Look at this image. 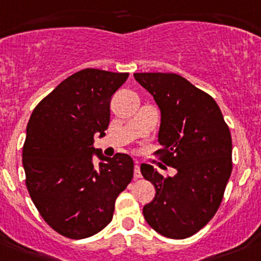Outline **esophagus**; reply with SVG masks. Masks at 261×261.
I'll use <instances>...</instances> for the list:
<instances>
[{
  "instance_id": "34e87169",
  "label": "esophagus",
  "mask_w": 261,
  "mask_h": 261,
  "mask_svg": "<svg viewBox=\"0 0 261 261\" xmlns=\"http://www.w3.org/2000/svg\"><path fill=\"white\" fill-rule=\"evenodd\" d=\"M142 177V174H141V169H140V165L138 164H136L135 165V178L136 179H138V178Z\"/></svg>"
}]
</instances>
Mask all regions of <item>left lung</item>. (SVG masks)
Listing matches in <instances>:
<instances>
[{
  "label": "left lung",
  "instance_id": "1",
  "mask_svg": "<svg viewBox=\"0 0 261 261\" xmlns=\"http://www.w3.org/2000/svg\"><path fill=\"white\" fill-rule=\"evenodd\" d=\"M161 113L160 160L177 170L164 177L150 164L143 178L156 190L143 217L164 237L183 240L212 220L232 173V137L214 98L174 73H135Z\"/></svg>",
  "mask_w": 261,
  "mask_h": 261
}]
</instances>
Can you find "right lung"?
Instances as JSON below:
<instances>
[{"mask_svg":"<svg viewBox=\"0 0 261 261\" xmlns=\"http://www.w3.org/2000/svg\"><path fill=\"white\" fill-rule=\"evenodd\" d=\"M128 73L83 69L61 82L32 113L23 146L25 185L44 222L73 240L113 219L115 200L133 178L132 158H105L93 137L110 123V101ZM101 160L95 167L91 158Z\"/></svg>","mask_w":261,"mask_h":261,"instance_id":"obj_1","label":"right lung"}]
</instances>
